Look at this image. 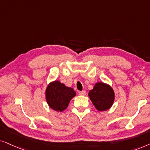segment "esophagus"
<instances>
[{"instance_id":"esophagus-1","label":"esophagus","mask_w":150,"mask_h":150,"mask_svg":"<svg viewBox=\"0 0 150 150\" xmlns=\"http://www.w3.org/2000/svg\"><path fill=\"white\" fill-rule=\"evenodd\" d=\"M86 91H82L79 92V95H86Z\"/></svg>"}]
</instances>
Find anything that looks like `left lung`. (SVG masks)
Segmentation results:
<instances>
[{"instance_id":"left-lung-1","label":"left lung","mask_w":150,"mask_h":150,"mask_svg":"<svg viewBox=\"0 0 150 150\" xmlns=\"http://www.w3.org/2000/svg\"><path fill=\"white\" fill-rule=\"evenodd\" d=\"M88 97L97 110L105 111L112 106L115 95L110 85L99 81L89 91Z\"/></svg>"}]
</instances>
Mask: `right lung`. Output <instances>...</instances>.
<instances>
[{"instance_id":"1","label":"right lung","mask_w":150,"mask_h":150,"mask_svg":"<svg viewBox=\"0 0 150 150\" xmlns=\"http://www.w3.org/2000/svg\"><path fill=\"white\" fill-rule=\"evenodd\" d=\"M76 93L58 80L50 82L45 91V97L49 106L53 110L62 112L67 109Z\"/></svg>"}]
</instances>
